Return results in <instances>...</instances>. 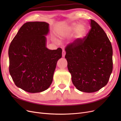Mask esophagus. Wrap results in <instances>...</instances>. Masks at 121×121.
Returning <instances> with one entry per match:
<instances>
[{"label": "esophagus", "instance_id": "34e87169", "mask_svg": "<svg viewBox=\"0 0 121 121\" xmlns=\"http://www.w3.org/2000/svg\"><path fill=\"white\" fill-rule=\"evenodd\" d=\"M65 50H63V53H62V55H63V57H65Z\"/></svg>", "mask_w": 121, "mask_h": 121}]
</instances>
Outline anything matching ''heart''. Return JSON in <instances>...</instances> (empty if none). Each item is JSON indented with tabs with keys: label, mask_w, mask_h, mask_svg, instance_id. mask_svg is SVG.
I'll return each mask as SVG.
<instances>
[{
	"label": "heart",
	"mask_w": 121,
	"mask_h": 121,
	"mask_svg": "<svg viewBox=\"0 0 121 121\" xmlns=\"http://www.w3.org/2000/svg\"><path fill=\"white\" fill-rule=\"evenodd\" d=\"M76 31V37L77 39H82L85 36L87 27L86 25L84 23L78 24L77 23H72L65 29L63 32L64 34H68Z\"/></svg>",
	"instance_id": "obj_1"
}]
</instances>
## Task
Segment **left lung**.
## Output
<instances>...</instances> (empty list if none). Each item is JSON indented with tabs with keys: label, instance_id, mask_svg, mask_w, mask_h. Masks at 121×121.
Instances as JSON below:
<instances>
[{
	"label": "left lung",
	"instance_id": "obj_1",
	"mask_svg": "<svg viewBox=\"0 0 121 121\" xmlns=\"http://www.w3.org/2000/svg\"><path fill=\"white\" fill-rule=\"evenodd\" d=\"M91 29L83 39L65 48L72 81L78 90L91 93L107 85L112 71V48L102 28L90 20Z\"/></svg>",
	"mask_w": 121,
	"mask_h": 121
}]
</instances>
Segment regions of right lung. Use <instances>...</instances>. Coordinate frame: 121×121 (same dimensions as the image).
Masks as SVG:
<instances>
[{"mask_svg":"<svg viewBox=\"0 0 121 121\" xmlns=\"http://www.w3.org/2000/svg\"><path fill=\"white\" fill-rule=\"evenodd\" d=\"M49 31V24L44 22L25 23L9 45V74L15 85L28 92L48 88L61 57V48L50 50L46 47L45 36Z\"/></svg>","mask_w":121,"mask_h":121,"instance_id":"add662e5","label":"right lung"}]
</instances>
